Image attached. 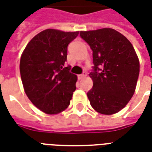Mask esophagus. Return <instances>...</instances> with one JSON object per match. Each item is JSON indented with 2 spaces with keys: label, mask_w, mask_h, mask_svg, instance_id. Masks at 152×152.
Wrapping results in <instances>:
<instances>
[{
  "label": "esophagus",
  "mask_w": 152,
  "mask_h": 152,
  "mask_svg": "<svg viewBox=\"0 0 152 152\" xmlns=\"http://www.w3.org/2000/svg\"><path fill=\"white\" fill-rule=\"evenodd\" d=\"M85 76H86V72H83L82 74H80V75L78 76V78H79V80H81V79H84Z\"/></svg>",
  "instance_id": "obj_1"
}]
</instances>
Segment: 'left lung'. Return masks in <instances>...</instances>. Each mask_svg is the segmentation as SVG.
I'll use <instances>...</instances> for the list:
<instances>
[{
  "mask_svg": "<svg viewBox=\"0 0 152 152\" xmlns=\"http://www.w3.org/2000/svg\"><path fill=\"white\" fill-rule=\"evenodd\" d=\"M93 50V88L87 93L91 106L106 115L127 104L135 91L139 61L133 46L123 34L111 28L80 31Z\"/></svg>",
  "mask_w": 152,
  "mask_h": 152,
  "instance_id": "8db88e82",
  "label": "left lung"
}]
</instances>
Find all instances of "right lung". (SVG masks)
Here are the masks:
<instances>
[{"instance_id":"add662e5","label":"right lung","mask_w":152,"mask_h":152,"mask_svg":"<svg viewBox=\"0 0 152 152\" xmlns=\"http://www.w3.org/2000/svg\"><path fill=\"white\" fill-rule=\"evenodd\" d=\"M79 31L48 29L31 39L22 52L20 73L28 98L48 114L66 110L76 90L77 76L66 66L67 46Z\"/></svg>"}]
</instances>
